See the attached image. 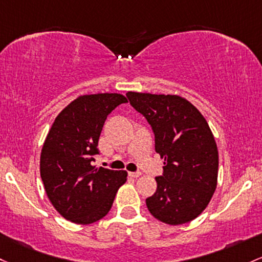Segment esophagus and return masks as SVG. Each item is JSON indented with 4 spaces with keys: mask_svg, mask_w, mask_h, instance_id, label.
Returning <instances> with one entry per match:
<instances>
[{
    "mask_svg": "<svg viewBox=\"0 0 262 262\" xmlns=\"http://www.w3.org/2000/svg\"><path fill=\"white\" fill-rule=\"evenodd\" d=\"M140 175H142L140 171H130V173H129V177L130 178H139Z\"/></svg>",
    "mask_w": 262,
    "mask_h": 262,
    "instance_id": "1",
    "label": "esophagus"
}]
</instances>
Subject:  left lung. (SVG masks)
Returning a JSON list of instances; mask_svg holds the SVG:
<instances>
[{
    "mask_svg": "<svg viewBox=\"0 0 262 262\" xmlns=\"http://www.w3.org/2000/svg\"><path fill=\"white\" fill-rule=\"evenodd\" d=\"M132 107L145 117L164 159L157 191L145 200L155 219L180 225L205 210L217 184L219 153L210 126L189 100L171 94L128 92Z\"/></svg>",
    "mask_w": 262,
    "mask_h": 262,
    "instance_id": "left-lung-1",
    "label": "left lung"
}]
</instances>
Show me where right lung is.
I'll list each match as a JSON object with an SVG mask.
<instances>
[{"label": "right lung", "mask_w": 262, "mask_h": 262, "mask_svg": "<svg viewBox=\"0 0 262 262\" xmlns=\"http://www.w3.org/2000/svg\"><path fill=\"white\" fill-rule=\"evenodd\" d=\"M126 102L118 93L80 96L57 116L48 132L39 162L42 182L54 209L72 223L84 225L104 217L126 182L125 170L92 165L108 114Z\"/></svg>", "instance_id": "1"}]
</instances>
